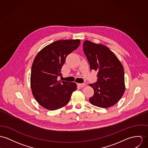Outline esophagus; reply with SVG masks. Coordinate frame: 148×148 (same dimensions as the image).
Here are the masks:
<instances>
[{
    "label": "esophagus",
    "mask_w": 148,
    "mask_h": 148,
    "mask_svg": "<svg viewBox=\"0 0 148 148\" xmlns=\"http://www.w3.org/2000/svg\"><path fill=\"white\" fill-rule=\"evenodd\" d=\"M78 85L80 87H84L86 84V83H78Z\"/></svg>",
    "instance_id": "obj_1"
}]
</instances>
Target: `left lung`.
I'll list each match as a JSON object with an SVG mask.
<instances>
[{"instance_id":"8db88e82","label":"left lung","mask_w":148,"mask_h":148,"mask_svg":"<svg viewBox=\"0 0 148 148\" xmlns=\"http://www.w3.org/2000/svg\"><path fill=\"white\" fill-rule=\"evenodd\" d=\"M83 51L91 70L97 71V82L89 84L94 90L90 102L102 108L113 106L125 91V72L122 63L108 47L102 44L86 40L83 43Z\"/></svg>"}]
</instances>
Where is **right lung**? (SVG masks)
I'll use <instances>...</instances> for the list:
<instances>
[{"mask_svg":"<svg viewBox=\"0 0 148 148\" xmlns=\"http://www.w3.org/2000/svg\"><path fill=\"white\" fill-rule=\"evenodd\" d=\"M80 39L55 41L42 49L34 58L31 71L30 86L35 99L42 107L55 110L65 106L77 88L75 82L57 80L66 57L77 49Z\"/></svg>","mask_w":148,"mask_h":148,"instance_id":"1","label":"right lung"}]
</instances>
